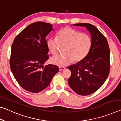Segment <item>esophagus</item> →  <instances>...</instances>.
<instances>
[{
  "mask_svg": "<svg viewBox=\"0 0 121 121\" xmlns=\"http://www.w3.org/2000/svg\"><path fill=\"white\" fill-rule=\"evenodd\" d=\"M59 70H60V71L64 70L65 69H66V68L64 67H61V66H59Z\"/></svg>",
  "mask_w": 121,
  "mask_h": 121,
  "instance_id": "1",
  "label": "esophagus"
}]
</instances>
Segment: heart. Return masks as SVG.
Returning <instances> with one entry per match:
<instances>
[{"label":"heart","mask_w":121,"mask_h":121,"mask_svg":"<svg viewBox=\"0 0 121 121\" xmlns=\"http://www.w3.org/2000/svg\"><path fill=\"white\" fill-rule=\"evenodd\" d=\"M46 43L48 48L53 55L59 53L60 46H65L64 54L51 59L53 64L64 67L72 61L78 62L83 60L91 50L92 40L87 34L82 33L70 27H66L57 32V38H49Z\"/></svg>","instance_id":"1"}]
</instances>
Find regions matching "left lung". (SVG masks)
Wrapping results in <instances>:
<instances>
[{
  "label": "left lung",
  "mask_w": 121,
  "mask_h": 121,
  "mask_svg": "<svg viewBox=\"0 0 121 121\" xmlns=\"http://www.w3.org/2000/svg\"><path fill=\"white\" fill-rule=\"evenodd\" d=\"M84 26L91 34L92 46L85 59L68 67L71 76L70 87L80 95H88L96 91L103 83L110 72V49L107 40L95 26L88 23L75 24Z\"/></svg>",
  "instance_id": "obj_1"
}]
</instances>
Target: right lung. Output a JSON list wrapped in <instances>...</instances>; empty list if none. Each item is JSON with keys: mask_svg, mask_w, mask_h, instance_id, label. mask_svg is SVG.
<instances>
[{"mask_svg": "<svg viewBox=\"0 0 121 121\" xmlns=\"http://www.w3.org/2000/svg\"><path fill=\"white\" fill-rule=\"evenodd\" d=\"M52 27L49 23L33 22L18 34L13 42L10 68L17 81L26 91L34 93L43 91L59 72L56 65H43L49 58L46 37Z\"/></svg>", "mask_w": 121, "mask_h": 121, "instance_id": "right-lung-1", "label": "right lung"}]
</instances>
